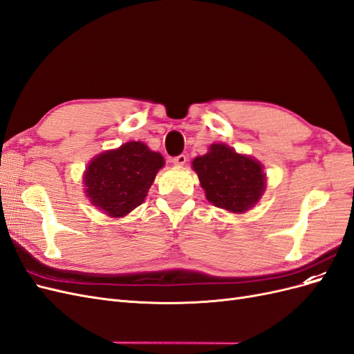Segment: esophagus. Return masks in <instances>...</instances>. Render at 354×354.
<instances>
[{"label":"esophagus","instance_id":"esophagus-1","mask_svg":"<svg viewBox=\"0 0 354 354\" xmlns=\"http://www.w3.org/2000/svg\"><path fill=\"white\" fill-rule=\"evenodd\" d=\"M186 162H187L186 155H178V156L173 158V164L177 165V167H183Z\"/></svg>","mask_w":354,"mask_h":354}]
</instances>
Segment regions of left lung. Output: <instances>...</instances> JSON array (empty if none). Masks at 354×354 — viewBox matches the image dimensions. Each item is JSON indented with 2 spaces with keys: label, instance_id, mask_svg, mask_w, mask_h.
Segmentation results:
<instances>
[{
  "label": "left lung",
  "instance_id": "8db88e82",
  "mask_svg": "<svg viewBox=\"0 0 354 354\" xmlns=\"http://www.w3.org/2000/svg\"><path fill=\"white\" fill-rule=\"evenodd\" d=\"M207 199L230 212H245L260 201L266 190L263 165L251 156L234 152L223 143L192 162Z\"/></svg>",
  "mask_w": 354,
  "mask_h": 354
}]
</instances>
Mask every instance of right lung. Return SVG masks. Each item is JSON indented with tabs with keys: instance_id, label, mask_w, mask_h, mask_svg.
<instances>
[{
	"instance_id": "obj_1",
	"label": "right lung",
	"mask_w": 354,
	"mask_h": 354,
	"mask_svg": "<svg viewBox=\"0 0 354 354\" xmlns=\"http://www.w3.org/2000/svg\"><path fill=\"white\" fill-rule=\"evenodd\" d=\"M162 155L142 142H128L95 156L84 173L87 198L109 217H124L142 205L158 171Z\"/></svg>"
}]
</instances>
